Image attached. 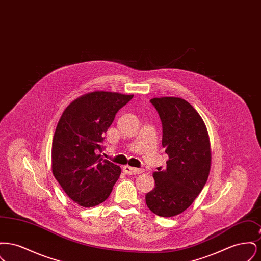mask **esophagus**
I'll list each match as a JSON object with an SVG mask.
<instances>
[{
	"label": "esophagus",
	"instance_id": "obj_1",
	"mask_svg": "<svg viewBox=\"0 0 261 261\" xmlns=\"http://www.w3.org/2000/svg\"><path fill=\"white\" fill-rule=\"evenodd\" d=\"M123 172L128 175H136V174H141L144 172V169L142 168H134L131 166H124L123 167Z\"/></svg>",
	"mask_w": 261,
	"mask_h": 261
}]
</instances>
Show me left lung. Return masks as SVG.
Instances as JSON below:
<instances>
[{"label":"left lung","mask_w":261,"mask_h":261,"mask_svg":"<svg viewBox=\"0 0 261 261\" xmlns=\"http://www.w3.org/2000/svg\"><path fill=\"white\" fill-rule=\"evenodd\" d=\"M162 124V147L169 160L166 168L152 174L153 190L146 195L150 211L162 217L182 213L205 185L211 170L210 137L198 112L185 99L149 100Z\"/></svg>","instance_id":"8db88e82"}]
</instances>
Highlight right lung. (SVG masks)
I'll list each match as a JSON object with an SVG mask.
<instances>
[{
  "label": "right lung",
  "instance_id": "add662e5",
  "mask_svg": "<svg viewBox=\"0 0 261 261\" xmlns=\"http://www.w3.org/2000/svg\"><path fill=\"white\" fill-rule=\"evenodd\" d=\"M133 98L93 92L74 99L62 112L51 145V169L65 194L83 207L109 198L121 169L99 152L115 114Z\"/></svg>",
  "mask_w": 261,
  "mask_h": 261
}]
</instances>
